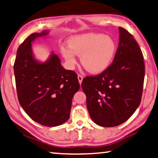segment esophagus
Returning <instances> with one entry per match:
<instances>
[{
    "mask_svg": "<svg viewBox=\"0 0 158 158\" xmlns=\"http://www.w3.org/2000/svg\"><path fill=\"white\" fill-rule=\"evenodd\" d=\"M78 79L80 85H81L82 82V80H83V77L81 75H78Z\"/></svg>",
    "mask_w": 158,
    "mask_h": 158,
    "instance_id": "1",
    "label": "esophagus"
}]
</instances>
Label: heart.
I'll return each mask as SVG.
<instances>
[{"instance_id":"b5f03b06","label":"heart","mask_w":158,"mask_h":158,"mask_svg":"<svg viewBox=\"0 0 158 158\" xmlns=\"http://www.w3.org/2000/svg\"><path fill=\"white\" fill-rule=\"evenodd\" d=\"M69 48L63 47L62 57L70 69L75 66L76 55L80 56V62L88 72L100 73L108 68L115 52V40L109 35L87 33L71 36L68 40Z\"/></svg>"}]
</instances>
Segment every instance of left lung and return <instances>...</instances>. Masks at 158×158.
<instances>
[{"instance_id": "obj_1", "label": "left lung", "mask_w": 158, "mask_h": 158, "mask_svg": "<svg viewBox=\"0 0 158 158\" xmlns=\"http://www.w3.org/2000/svg\"><path fill=\"white\" fill-rule=\"evenodd\" d=\"M120 39L112 64L102 73L87 76L82 89L90 117L100 127L126 122L141 102L144 79V58L133 35L119 27Z\"/></svg>"}]
</instances>
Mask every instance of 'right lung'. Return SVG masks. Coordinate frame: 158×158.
Segmentation results:
<instances>
[{"label": "right lung", "mask_w": 158, "mask_h": 158, "mask_svg": "<svg viewBox=\"0 0 158 158\" xmlns=\"http://www.w3.org/2000/svg\"><path fill=\"white\" fill-rule=\"evenodd\" d=\"M49 30L34 33L17 50L14 70L20 105L33 120L57 127L69 120L72 98L80 89L77 74L66 70L52 52L45 62L35 58L31 43Z\"/></svg>", "instance_id": "add662e5"}]
</instances>
